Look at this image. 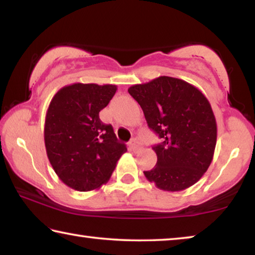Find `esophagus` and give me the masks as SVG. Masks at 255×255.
Returning a JSON list of instances; mask_svg holds the SVG:
<instances>
[{
  "label": "esophagus",
  "instance_id": "1",
  "mask_svg": "<svg viewBox=\"0 0 255 255\" xmlns=\"http://www.w3.org/2000/svg\"><path fill=\"white\" fill-rule=\"evenodd\" d=\"M129 147H130L133 150V152H138V150H140L141 146L139 144V141L133 138V139H131L130 143H129Z\"/></svg>",
  "mask_w": 255,
  "mask_h": 255
}]
</instances>
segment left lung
Here are the masks:
<instances>
[{"label":"left lung","mask_w":255,"mask_h":255,"mask_svg":"<svg viewBox=\"0 0 255 255\" xmlns=\"http://www.w3.org/2000/svg\"><path fill=\"white\" fill-rule=\"evenodd\" d=\"M128 92L144 111L148 127L162 138L154 146L156 166L145 171L164 191H182L199 181L213 161L217 124L208 99L183 80L159 76Z\"/></svg>","instance_id":"obj_1"}]
</instances>
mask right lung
Listing matches in <instances>:
<instances>
[{
	"label": "right lung",
	"instance_id": "1",
	"mask_svg": "<svg viewBox=\"0 0 255 255\" xmlns=\"http://www.w3.org/2000/svg\"><path fill=\"white\" fill-rule=\"evenodd\" d=\"M116 91L115 84L73 83L58 90L47 109V157L59 180L76 191L101 188L127 152L111 125L99 118Z\"/></svg>",
	"mask_w": 255,
	"mask_h": 255
}]
</instances>
